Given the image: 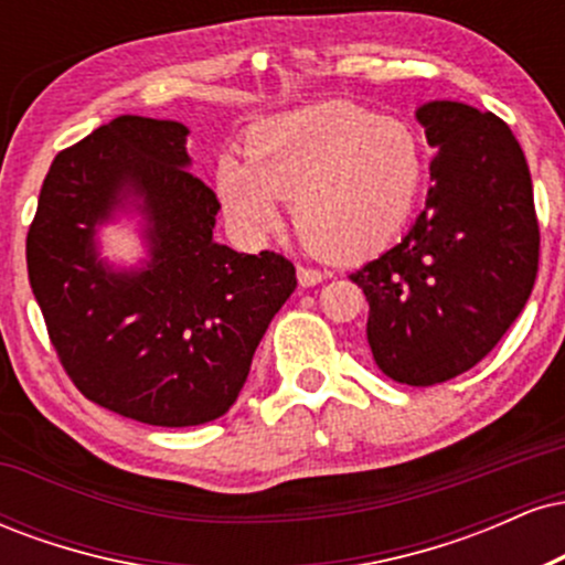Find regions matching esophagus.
I'll use <instances>...</instances> for the list:
<instances>
[{"label":"esophagus","mask_w":565,"mask_h":565,"mask_svg":"<svg viewBox=\"0 0 565 565\" xmlns=\"http://www.w3.org/2000/svg\"><path fill=\"white\" fill-rule=\"evenodd\" d=\"M323 278H327V274H321V270L297 265V281H300V287H316V284H321Z\"/></svg>","instance_id":"obj_1"}]
</instances>
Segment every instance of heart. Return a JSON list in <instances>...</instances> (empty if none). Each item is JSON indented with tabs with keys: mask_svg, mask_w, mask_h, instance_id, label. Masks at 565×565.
I'll use <instances>...</instances> for the list:
<instances>
[{
	"mask_svg": "<svg viewBox=\"0 0 565 565\" xmlns=\"http://www.w3.org/2000/svg\"><path fill=\"white\" fill-rule=\"evenodd\" d=\"M425 183L414 129L348 100H323L265 119L246 135V159L217 161L215 191L249 236L270 231L291 199L300 236L332 260L374 255L404 228Z\"/></svg>",
	"mask_w": 565,
	"mask_h": 565,
	"instance_id": "1",
	"label": "heart"
}]
</instances>
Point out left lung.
Returning <instances> with one entry per match:
<instances>
[{
    "label": "left lung",
    "mask_w": 565,
    "mask_h": 565,
    "mask_svg": "<svg viewBox=\"0 0 565 565\" xmlns=\"http://www.w3.org/2000/svg\"><path fill=\"white\" fill-rule=\"evenodd\" d=\"M414 116L436 148L425 210L350 281L366 295L377 366L427 387L476 366L521 316L540 225L526 157L502 119L457 100L423 103Z\"/></svg>",
    "instance_id": "8db88e82"
}]
</instances>
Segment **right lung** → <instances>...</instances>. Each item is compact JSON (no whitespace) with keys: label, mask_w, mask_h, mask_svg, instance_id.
Segmentation results:
<instances>
[{"label":"right lung","mask_w":565,"mask_h":565,"mask_svg":"<svg viewBox=\"0 0 565 565\" xmlns=\"http://www.w3.org/2000/svg\"><path fill=\"white\" fill-rule=\"evenodd\" d=\"M185 125L116 116L61 151L25 238L29 281L74 385L159 427L223 417L297 287L276 252L215 242L220 201L191 172ZM140 216L147 257L121 269L99 231Z\"/></svg>","instance_id":"add662e5"}]
</instances>
